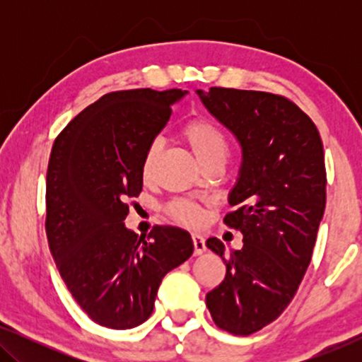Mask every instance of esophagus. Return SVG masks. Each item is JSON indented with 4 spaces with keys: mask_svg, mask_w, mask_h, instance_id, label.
I'll use <instances>...</instances> for the list:
<instances>
[{
    "mask_svg": "<svg viewBox=\"0 0 362 362\" xmlns=\"http://www.w3.org/2000/svg\"><path fill=\"white\" fill-rule=\"evenodd\" d=\"M192 244H194V254L201 255L202 252H206V240L204 237L199 234H192Z\"/></svg>",
    "mask_w": 362,
    "mask_h": 362,
    "instance_id": "esophagus-1",
    "label": "esophagus"
}]
</instances>
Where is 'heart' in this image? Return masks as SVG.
Instances as JSON below:
<instances>
[{"mask_svg":"<svg viewBox=\"0 0 362 362\" xmlns=\"http://www.w3.org/2000/svg\"><path fill=\"white\" fill-rule=\"evenodd\" d=\"M181 136L202 166L212 160H226L227 155H229V141H227L224 132L204 117H196L186 122L181 130ZM160 151L161 145L156 140L148 143L145 151H143L141 176L145 180L151 176ZM166 212L176 222L192 227L201 226L206 221V214L202 207L196 204V202L186 199H176L170 202L166 206Z\"/></svg>","mask_w":362,"mask_h":362,"instance_id":"obj_1","label":"heart"}]
</instances>
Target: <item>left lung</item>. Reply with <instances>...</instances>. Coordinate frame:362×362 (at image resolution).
Here are the masks:
<instances>
[{
    "label": "left lung",
    "instance_id": "obj_1",
    "mask_svg": "<svg viewBox=\"0 0 362 362\" xmlns=\"http://www.w3.org/2000/svg\"><path fill=\"white\" fill-rule=\"evenodd\" d=\"M197 95L242 146L229 194L235 211L224 224L242 232L244 247L226 257L219 239H207L227 270L206 305L221 329L249 336L284 313L311 262L326 206L323 143L311 118L284 95L224 87Z\"/></svg>",
    "mask_w": 362,
    "mask_h": 362
}]
</instances>
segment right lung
I'll return each mask as SVG.
<instances>
[{
  "label": "right lung",
  "mask_w": 362,
  "mask_h": 362,
  "mask_svg": "<svg viewBox=\"0 0 362 362\" xmlns=\"http://www.w3.org/2000/svg\"><path fill=\"white\" fill-rule=\"evenodd\" d=\"M180 88L110 92L54 141L46 181V234L74 300L97 325L130 329L150 318L168 272L192 255L189 232L127 229V201L141 192V156L165 128Z\"/></svg>",
  "instance_id": "right-lung-1"
}]
</instances>
